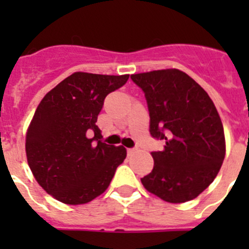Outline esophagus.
Instances as JSON below:
<instances>
[{
	"instance_id": "1",
	"label": "esophagus",
	"mask_w": 249,
	"mask_h": 249,
	"mask_svg": "<svg viewBox=\"0 0 249 249\" xmlns=\"http://www.w3.org/2000/svg\"><path fill=\"white\" fill-rule=\"evenodd\" d=\"M127 152H128V156H132V155H135L136 152H137V149H136V148H128V149H127Z\"/></svg>"
}]
</instances>
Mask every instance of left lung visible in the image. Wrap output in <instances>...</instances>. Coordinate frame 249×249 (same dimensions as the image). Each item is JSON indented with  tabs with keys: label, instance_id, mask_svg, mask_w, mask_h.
Here are the masks:
<instances>
[{
	"label": "left lung",
	"instance_id": "obj_1",
	"mask_svg": "<svg viewBox=\"0 0 249 249\" xmlns=\"http://www.w3.org/2000/svg\"><path fill=\"white\" fill-rule=\"evenodd\" d=\"M149 111V132L166 141L152 152L155 167L141 178L152 195L169 203L198 197L213 182L226 156L223 124L198 83L177 68L131 74Z\"/></svg>",
	"mask_w": 249,
	"mask_h": 249
}]
</instances>
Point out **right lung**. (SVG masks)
<instances>
[{
  "label": "right lung",
  "mask_w": 249,
  "mask_h": 249,
  "mask_svg": "<svg viewBox=\"0 0 249 249\" xmlns=\"http://www.w3.org/2000/svg\"><path fill=\"white\" fill-rule=\"evenodd\" d=\"M129 74L74 72L46 93L26 133V156L38 184L57 201L85 204L102 195L127 156L102 141L96 122L106 96Z\"/></svg>",
  "instance_id": "1"
}]
</instances>
